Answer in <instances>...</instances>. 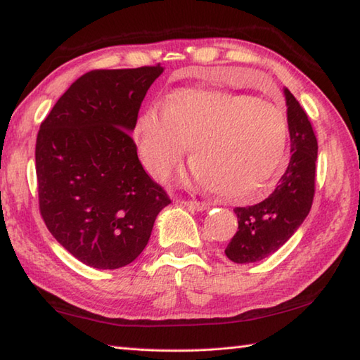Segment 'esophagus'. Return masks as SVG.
Returning <instances> with one entry per match:
<instances>
[{"mask_svg":"<svg viewBox=\"0 0 360 360\" xmlns=\"http://www.w3.org/2000/svg\"><path fill=\"white\" fill-rule=\"evenodd\" d=\"M181 204L187 205V207H190L192 210H196V212H202L207 209V204L205 202H200V201H195V200H178Z\"/></svg>","mask_w":360,"mask_h":360,"instance_id":"obj_1","label":"esophagus"}]
</instances>
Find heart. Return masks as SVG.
<instances>
[{
	"mask_svg": "<svg viewBox=\"0 0 360 360\" xmlns=\"http://www.w3.org/2000/svg\"><path fill=\"white\" fill-rule=\"evenodd\" d=\"M137 150L155 178H165L190 142L193 178L221 200H257L286 159L289 119L278 105L249 94L176 89L136 124Z\"/></svg>",
	"mask_w": 360,
	"mask_h": 360,
	"instance_id": "b5f03b06",
	"label": "heart"
}]
</instances>
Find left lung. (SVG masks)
I'll use <instances>...</instances> for the list:
<instances>
[{
  "instance_id": "left-lung-1",
  "label": "left lung",
  "mask_w": 360,
  "mask_h": 360,
  "mask_svg": "<svg viewBox=\"0 0 360 360\" xmlns=\"http://www.w3.org/2000/svg\"><path fill=\"white\" fill-rule=\"evenodd\" d=\"M290 160L274 192L264 201L235 207L238 231L226 248L233 263L248 264L278 250L302 226L311 210L316 186L317 139L297 98L285 88Z\"/></svg>"
}]
</instances>
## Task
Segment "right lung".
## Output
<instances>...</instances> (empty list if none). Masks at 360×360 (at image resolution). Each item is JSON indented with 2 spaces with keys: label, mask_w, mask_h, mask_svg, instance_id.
Wrapping results in <instances>:
<instances>
[{
  "label": "right lung",
  "mask_w": 360,
  "mask_h": 360,
  "mask_svg": "<svg viewBox=\"0 0 360 360\" xmlns=\"http://www.w3.org/2000/svg\"><path fill=\"white\" fill-rule=\"evenodd\" d=\"M162 72L160 65L86 72L40 125L35 165L44 224L71 255L96 269L134 262L170 204L143 170L129 134Z\"/></svg>",
  "instance_id": "obj_1"
}]
</instances>
